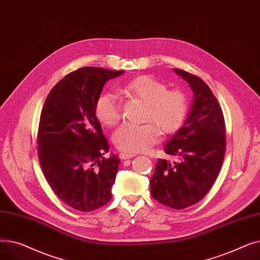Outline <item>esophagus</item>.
<instances>
[{"label": "esophagus", "mask_w": 260, "mask_h": 260, "mask_svg": "<svg viewBox=\"0 0 260 260\" xmlns=\"http://www.w3.org/2000/svg\"><path fill=\"white\" fill-rule=\"evenodd\" d=\"M135 155H132V154H126V153H120L119 154V158L120 159H131L133 158Z\"/></svg>", "instance_id": "obj_1"}]
</instances>
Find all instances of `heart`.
<instances>
[{"label": "heart", "mask_w": 260, "mask_h": 260, "mask_svg": "<svg viewBox=\"0 0 260 260\" xmlns=\"http://www.w3.org/2000/svg\"><path fill=\"white\" fill-rule=\"evenodd\" d=\"M128 97L138 98L146 103L144 124H124L113 136L116 147L123 153L136 154L155 144L163 134L178 129L187 113V97L181 89H168V85L152 76H139L119 88ZM94 114L106 126H114L122 117V103L115 91L102 93L95 101ZM154 123H153L152 122Z\"/></svg>", "instance_id": "1"}]
</instances>
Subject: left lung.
<instances>
[{
    "mask_svg": "<svg viewBox=\"0 0 260 260\" xmlns=\"http://www.w3.org/2000/svg\"><path fill=\"white\" fill-rule=\"evenodd\" d=\"M194 91L192 109L183 125L165 146L170 162L158 159L151 179V194L163 206L182 210L199 202L212 188L225 154V123L220 104L206 82L174 68Z\"/></svg>",
    "mask_w": 260,
    "mask_h": 260,
    "instance_id": "left-lung-1",
    "label": "left lung"
}]
</instances>
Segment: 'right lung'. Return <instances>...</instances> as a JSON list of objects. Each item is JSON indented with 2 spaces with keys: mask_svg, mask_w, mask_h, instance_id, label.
Here are the masks:
<instances>
[{
  "mask_svg": "<svg viewBox=\"0 0 260 260\" xmlns=\"http://www.w3.org/2000/svg\"><path fill=\"white\" fill-rule=\"evenodd\" d=\"M101 67H82L65 76L45 100L38 128V157L45 178L65 204L81 212L112 199L120 160L104 157L109 145L94 114L106 81L121 76Z\"/></svg>",
  "mask_w": 260,
  "mask_h": 260,
  "instance_id": "obj_1",
  "label": "right lung"
}]
</instances>
